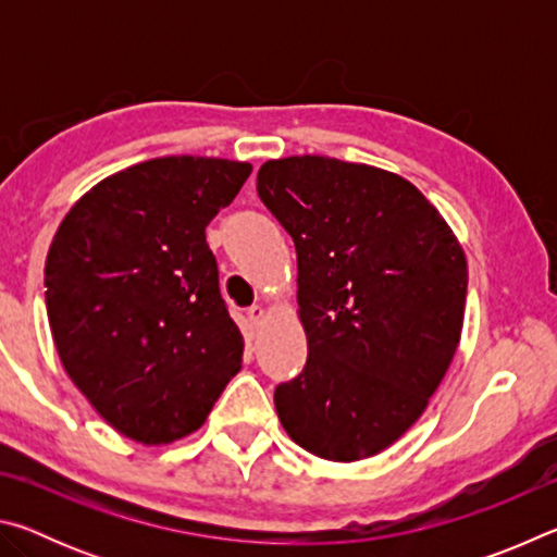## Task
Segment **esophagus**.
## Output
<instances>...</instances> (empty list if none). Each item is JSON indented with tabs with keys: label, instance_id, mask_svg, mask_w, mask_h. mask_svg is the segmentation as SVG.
Here are the masks:
<instances>
[{
	"label": "esophagus",
	"instance_id": "1",
	"mask_svg": "<svg viewBox=\"0 0 557 557\" xmlns=\"http://www.w3.org/2000/svg\"><path fill=\"white\" fill-rule=\"evenodd\" d=\"M245 317H248L250 329H258L262 324V319H265V309H262L260 305H252V307H248V312H245Z\"/></svg>",
	"mask_w": 557,
	"mask_h": 557
}]
</instances>
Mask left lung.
Wrapping results in <instances>:
<instances>
[{
	"label": "left lung",
	"mask_w": 557,
	"mask_h": 557,
	"mask_svg": "<svg viewBox=\"0 0 557 557\" xmlns=\"http://www.w3.org/2000/svg\"><path fill=\"white\" fill-rule=\"evenodd\" d=\"M258 196L297 250L307 363L275 388L287 435L329 461L379 455L445 379L467 299V258L403 176L332 157L270 159Z\"/></svg>",
	"instance_id": "8db88e82"
}]
</instances>
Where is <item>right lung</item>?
Instances as JSON below:
<instances>
[{
    "label": "right lung",
    "instance_id": "obj_1",
    "mask_svg": "<svg viewBox=\"0 0 557 557\" xmlns=\"http://www.w3.org/2000/svg\"><path fill=\"white\" fill-rule=\"evenodd\" d=\"M250 172L231 159H149L92 186L53 235L44 287L63 369L143 445L199 430L240 371L206 225Z\"/></svg>",
    "mask_w": 557,
    "mask_h": 557
}]
</instances>
